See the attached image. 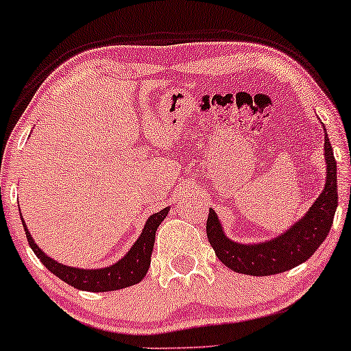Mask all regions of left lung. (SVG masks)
<instances>
[{
    "instance_id": "obj_1",
    "label": "left lung",
    "mask_w": 351,
    "mask_h": 351,
    "mask_svg": "<svg viewBox=\"0 0 351 351\" xmlns=\"http://www.w3.org/2000/svg\"><path fill=\"white\" fill-rule=\"evenodd\" d=\"M324 156L328 165L326 185L305 217L286 233L261 244H239L222 232L217 214L209 209L206 233L219 261L230 270L251 276H268L291 270L313 256L328 237L337 209V165L329 137H324Z\"/></svg>"
}]
</instances>
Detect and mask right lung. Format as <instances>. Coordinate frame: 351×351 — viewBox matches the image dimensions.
Wrapping results in <instances>:
<instances>
[{
	"instance_id": "1",
	"label": "right lung",
	"mask_w": 351,
	"mask_h": 351,
	"mask_svg": "<svg viewBox=\"0 0 351 351\" xmlns=\"http://www.w3.org/2000/svg\"><path fill=\"white\" fill-rule=\"evenodd\" d=\"M167 213H169V208H165L160 213L150 215L145 227H143V232L141 233L136 244L131 247V251L121 261L114 263V265L99 268V270H84V268L81 270V268L66 267L52 261L33 241L30 232L27 230L25 222H23V228H25L28 244H30L33 252L36 254V257L40 258L47 270L54 273L56 276H59L66 285L76 287V289L89 292H107L137 285L138 281L143 280V276L147 275L148 267H150L153 244H155V233L158 227H160V223L165 220Z\"/></svg>"
}]
</instances>
